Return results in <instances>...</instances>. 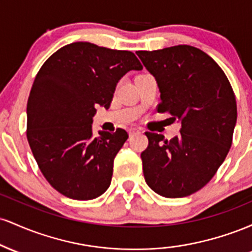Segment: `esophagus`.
Returning a JSON list of instances; mask_svg holds the SVG:
<instances>
[{"label": "esophagus", "instance_id": "obj_1", "mask_svg": "<svg viewBox=\"0 0 252 252\" xmlns=\"http://www.w3.org/2000/svg\"><path fill=\"white\" fill-rule=\"evenodd\" d=\"M138 132H141V131H140V130H138V129H136V128L129 129V135H130V136H134V135H136V134H138Z\"/></svg>", "mask_w": 252, "mask_h": 252}]
</instances>
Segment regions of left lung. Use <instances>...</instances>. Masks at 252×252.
<instances>
[{"label":"left lung","instance_id":"obj_1","mask_svg":"<svg viewBox=\"0 0 252 252\" xmlns=\"http://www.w3.org/2000/svg\"><path fill=\"white\" fill-rule=\"evenodd\" d=\"M136 54L158 83V111L169 112L181 124L180 135L169 141L146 132L144 179L166 198L190 195L213 178L230 150L237 122L233 90L218 63L193 46Z\"/></svg>","mask_w":252,"mask_h":252}]
</instances>
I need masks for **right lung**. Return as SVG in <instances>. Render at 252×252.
<instances>
[{
    "mask_svg": "<svg viewBox=\"0 0 252 252\" xmlns=\"http://www.w3.org/2000/svg\"><path fill=\"white\" fill-rule=\"evenodd\" d=\"M141 71L134 53L73 42L37 72L27 103V138L37 166L67 198L91 200L109 189L115 156L128 138L117 129L92 134L96 105L108 109L117 83Z\"/></svg>",
    "mask_w": 252,
    "mask_h": 252,
    "instance_id": "obj_1",
    "label": "right lung"
}]
</instances>
